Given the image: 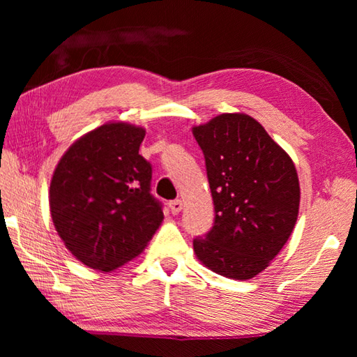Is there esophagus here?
Returning a JSON list of instances; mask_svg holds the SVG:
<instances>
[{
  "label": "esophagus",
  "instance_id": "1",
  "mask_svg": "<svg viewBox=\"0 0 357 357\" xmlns=\"http://www.w3.org/2000/svg\"><path fill=\"white\" fill-rule=\"evenodd\" d=\"M169 208L172 211V215H178L181 210H183V202H181L179 199L176 201H170L169 202Z\"/></svg>",
  "mask_w": 357,
  "mask_h": 357
}]
</instances>
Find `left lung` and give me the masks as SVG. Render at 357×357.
Segmentation results:
<instances>
[{"label": "left lung", "instance_id": "1", "mask_svg": "<svg viewBox=\"0 0 357 357\" xmlns=\"http://www.w3.org/2000/svg\"><path fill=\"white\" fill-rule=\"evenodd\" d=\"M206 158L215 222L193 239L198 259L218 275H259L290 238L301 190L291 158L245 113H222L193 127Z\"/></svg>", "mask_w": 357, "mask_h": 357}]
</instances>
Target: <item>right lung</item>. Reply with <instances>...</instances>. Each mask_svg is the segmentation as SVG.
Segmentation results:
<instances>
[{
  "instance_id": "add662e5",
  "label": "right lung",
  "mask_w": 357,
  "mask_h": 357,
  "mask_svg": "<svg viewBox=\"0 0 357 357\" xmlns=\"http://www.w3.org/2000/svg\"><path fill=\"white\" fill-rule=\"evenodd\" d=\"M142 127L104 124L73 142L50 183L53 225L87 267L112 271L138 256L161 225L150 193L151 165L139 155Z\"/></svg>"
}]
</instances>
